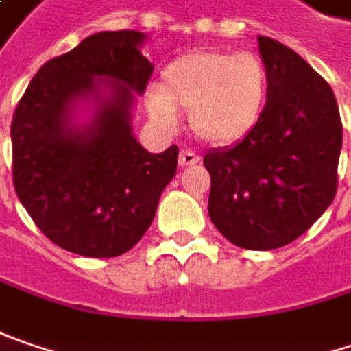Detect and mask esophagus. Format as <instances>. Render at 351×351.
Wrapping results in <instances>:
<instances>
[{
  "instance_id": "obj_1",
  "label": "esophagus",
  "mask_w": 351,
  "mask_h": 351,
  "mask_svg": "<svg viewBox=\"0 0 351 351\" xmlns=\"http://www.w3.org/2000/svg\"><path fill=\"white\" fill-rule=\"evenodd\" d=\"M198 160H200V156L196 155L195 151H191V149H182L180 155H178V165L180 167H193Z\"/></svg>"
}]
</instances>
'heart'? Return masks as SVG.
Returning <instances> with one entry per match:
<instances>
[{"label": "heart", "mask_w": 351, "mask_h": 351, "mask_svg": "<svg viewBox=\"0 0 351 351\" xmlns=\"http://www.w3.org/2000/svg\"><path fill=\"white\" fill-rule=\"evenodd\" d=\"M270 91L264 59L252 51L196 49L176 57L147 97L149 113L162 127H176V111L189 113L196 136L232 145L258 125Z\"/></svg>", "instance_id": "heart-1"}]
</instances>
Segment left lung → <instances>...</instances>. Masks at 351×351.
<instances>
[{
  "label": "left lung",
  "instance_id": "8db88e82",
  "mask_svg": "<svg viewBox=\"0 0 351 351\" xmlns=\"http://www.w3.org/2000/svg\"><path fill=\"white\" fill-rule=\"evenodd\" d=\"M270 91L258 125L234 147L210 151L208 215L246 250L302 237L338 191L340 109L332 87L298 53L258 35Z\"/></svg>",
  "mask_w": 351,
  "mask_h": 351
}]
</instances>
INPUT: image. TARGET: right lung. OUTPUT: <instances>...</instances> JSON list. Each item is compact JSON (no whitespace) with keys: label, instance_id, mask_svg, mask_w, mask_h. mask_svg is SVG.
Segmentation results:
<instances>
[{"label":"right lung","instance_id":"1","mask_svg":"<svg viewBox=\"0 0 351 351\" xmlns=\"http://www.w3.org/2000/svg\"><path fill=\"white\" fill-rule=\"evenodd\" d=\"M143 39L133 29L89 35L41 65L13 113L15 193L37 228L73 254L113 258L131 250L176 173V145L153 155L131 133L133 93H145L153 73L138 51ZM101 84L112 97L89 128L75 132L72 103Z\"/></svg>","mask_w":351,"mask_h":351}]
</instances>
